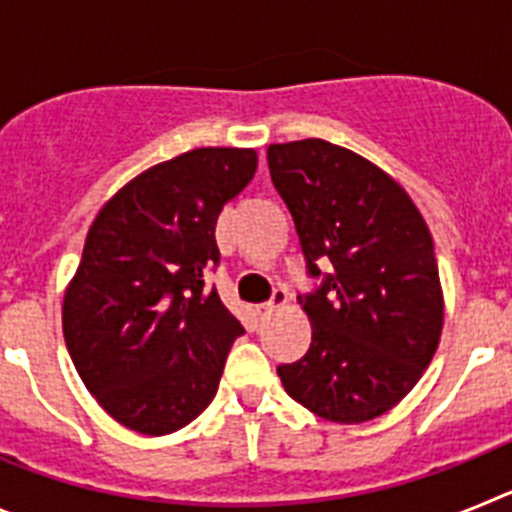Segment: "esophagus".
Listing matches in <instances>:
<instances>
[{
    "mask_svg": "<svg viewBox=\"0 0 512 512\" xmlns=\"http://www.w3.org/2000/svg\"><path fill=\"white\" fill-rule=\"evenodd\" d=\"M289 302L287 292L284 289H274V295H271V300L266 302L264 307H261V318H269V315H274V312L279 310V307H284Z\"/></svg>",
    "mask_w": 512,
    "mask_h": 512,
    "instance_id": "34e87169",
    "label": "esophagus"
}]
</instances>
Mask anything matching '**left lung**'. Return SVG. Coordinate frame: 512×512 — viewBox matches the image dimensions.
Here are the masks:
<instances>
[{"instance_id":"8db88e82","label":"left lung","mask_w":512,"mask_h":512,"mask_svg":"<svg viewBox=\"0 0 512 512\" xmlns=\"http://www.w3.org/2000/svg\"><path fill=\"white\" fill-rule=\"evenodd\" d=\"M271 182L292 212L307 269H333L297 297L307 354L282 364L284 390L330 423H366L423 377L443 330L431 230L410 194L369 158L320 138L274 143Z\"/></svg>"}]
</instances>
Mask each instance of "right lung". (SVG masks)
Wrapping results in <instances>:
<instances>
[{"label": "right lung", "mask_w": 512, "mask_h": 512, "mask_svg": "<svg viewBox=\"0 0 512 512\" xmlns=\"http://www.w3.org/2000/svg\"><path fill=\"white\" fill-rule=\"evenodd\" d=\"M253 148H194L104 202L63 295L81 382L130 431L166 436L212 402L243 325L205 284L217 217L248 187Z\"/></svg>", "instance_id": "right-lung-1"}]
</instances>
